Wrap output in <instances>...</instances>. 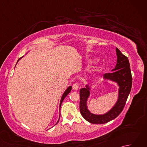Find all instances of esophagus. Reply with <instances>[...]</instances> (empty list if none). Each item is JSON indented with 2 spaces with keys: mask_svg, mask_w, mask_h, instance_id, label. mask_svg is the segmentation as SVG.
<instances>
[{
  "mask_svg": "<svg viewBox=\"0 0 147 147\" xmlns=\"http://www.w3.org/2000/svg\"><path fill=\"white\" fill-rule=\"evenodd\" d=\"M79 88V85L77 83H74L73 85V89L74 90H77Z\"/></svg>",
  "mask_w": 147,
  "mask_h": 147,
  "instance_id": "obj_1",
  "label": "esophagus"
}]
</instances>
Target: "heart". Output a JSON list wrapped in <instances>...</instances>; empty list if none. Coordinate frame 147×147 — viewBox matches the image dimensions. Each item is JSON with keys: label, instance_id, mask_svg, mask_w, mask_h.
I'll list each match as a JSON object with an SVG mask.
<instances>
[{"label": "heart", "instance_id": "b5f03b06", "mask_svg": "<svg viewBox=\"0 0 147 147\" xmlns=\"http://www.w3.org/2000/svg\"><path fill=\"white\" fill-rule=\"evenodd\" d=\"M95 62H96V59H90V60L88 61V63L90 64H91L92 63H95Z\"/></svg>", "mask_w": 147, "mask_h": 147}]
</instances>
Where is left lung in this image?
<instances>
[{
  "label": "left lung",
  "instance_id": "1",
  "mask_svg": "<svg viewBox=\"0 0 147 147\" xmlns=\"http://www.w3.org/2000/svg\"><path fill=\"white\" fill-rule=\"evenodd\" d=\"M117 54V64L111 73H105L104 79L116 82L119 89V96L116 104L107 113L103 115H96L91 113L87 107V99L90 96L88 85L80 90V113L83 118L92 124H104L114 119L123 111L132 86V76L129 60L117 48L115 49Z\"/></svg>",
  "mask_w": 147,
  "mask_h": 147
}]
</instances>
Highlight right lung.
<instances>
[{"label": "right lung", "mask_w": 147, "mask_h": 147, "mask_svg": "<svg viewBox=\"0 0 147 147\" xmlns=\"http://www.w3.org/2000/svg\"><path fill=\"white\" fill-rule=\"evenodd\" d=\"M19 60H20V59H19ZM18 60V61H19ZM71 89H72V86H69L68 88H67V90H65V91L64 92V94L62 95V97H61V102H60V108H61V104H62V102H63V100H64V99L65 98V96H66L67 95H68V93H69L70 92H71ZM59 118H60V116H59ZM58 122H59V121H57V123H56V124H57L58 123Z\"/></svg>", "instance_id": "1"}]
</instances>
